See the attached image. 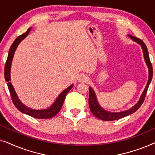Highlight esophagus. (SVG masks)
I'll list each match as a JSON object with an SVG mask.
<instances>
[{
  "label": "esophagus",
  "instance_id": "1",
  "mask_svg": "<svg viewBox=\"0 0 155 155\" xmlns=\"http://www.w3.org/2000/svg\"><path fill=\"white\" fill-rule=\"evenodd\" d=\"M90 80V78L85 74H81L80 75L79 78H78V82H82V83H85V82H88Z\"/></svg>",
  "mask_w": 155,
  "mask_h": 155
}]
</instances>
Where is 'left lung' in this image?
I'll return each mask as SVG.
<instances>
[{
  "instance_id": "8db88e82",
  "label": "left lung",
  "mask_w": 155,
  "mask_h": 155,
  "mask_svg": "<svg viewBox=\"0 0 155 155\" xmlns=\"http://www.w3.org/2000/svg\"><path fill=\"white\" fill-rule=\"evenodd\" d=\"M129 37L133 40V41L136 42L137 44H138L139 45H140L142 49H143V56L145 61L146 63V65L148 68V72H149V75H148V80L146 84L145 90H143V93H142L138 101L133 106V107H131L130 109L126 111H123L120 112H111L107 110L103 109L99 104L98 101H97V98L95 94L94 91L93 89L90 87V96H89V106H90V109L92 111V113L96 116L97 118H99V119L102 120H106V121H109V120H118L120 118H124L125 116H127L130 114H132L137 111L140 107H141V105L143 104L144 100H145L146 93H147V89L149 87V85L151 82V80L152 79V75H153V71H152V63L150 62L149 54H148V51L147 48L145 43L142 41L141 39H138V38L133 37L132 35H128Z\"/></svg>"
}]
</instances>
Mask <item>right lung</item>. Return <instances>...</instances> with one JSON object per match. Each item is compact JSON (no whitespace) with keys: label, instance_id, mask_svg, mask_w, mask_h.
Instances as JSON below:
<instances>
[{"label":"right lung","instance_id":"1","mask_svg":"<svg viewBox=\"0 0 155 155\" xmlns=\"http://www.w3.org/2000/svg\"><path fill=\"white\" fill-rule=\"evenodd\" d=\"M31 27L27 29L26 32L22 34V35L19 36L17 39L15 40L13 43L10 46L9 53H8V56L7 61H6L5 65V71H4V75H5V81L7 82V84L9 89L10 95H11V98L13 102L14 105L15 106V107L18 109L19 111L22 112L23 114H27L31 116V117L36 118H42V119H46V118H50L54 117V116H56L57 114L60 111V110L62 107L64 102V100L66 97V94L70 90H71V88L73 87V84H72L71 85H70L68 87H67L65 90L63 91L60 94L58 95V97H57L56 100L47 109H31L27 107L26 105H25L22 101H20V99H19V97L16 94L15 90L12 86V84L10 82V71H11V65L12 62V59H13V56L15 52L16 48L18 47L19 44L27 35H29V31H30Z\"/></svg>","mask_w":155,"mask_h":155}]
</instances>
